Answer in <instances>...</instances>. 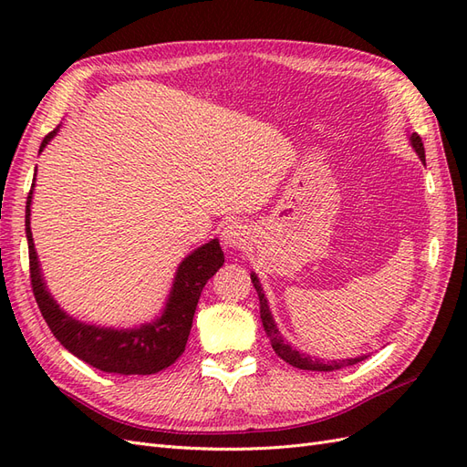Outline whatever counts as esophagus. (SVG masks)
<instances>
[{
	"mask_svg": "<svg viewBox=\"0 0 467 467\" xmlns=\"http://www.w3.org/2000/svg\"><path fill=\"white\" fill-rule=\"evenodd\" d=\"M222 245L225 249H239L247 244V230L239 222H228L220 232Z\"/></svg>",
	"mask_w": 467,
	"mask_h": 467,
	"instance_id": "esophagus-1",
	"label": "esophagus"
}]
</instances>
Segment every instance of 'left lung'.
<instances>
[{
    "instance_id": "obj_1",
    "label": "left lung",
    "mask_w": 467,
    "mask_h": 467,
    "mask_svg": "<svg viewBox=\"0 0 467 467\" xmlns=\"http://www.w3.org/2000/svg\"><path fill=\"white\" fill-rule=\"evenodd\" d=\"M409 142H411V148L417 151L420 161H425V146H422L420 136H419L417 132L409 134ZM251 282H253V286H255V290H257V294H259L261 321H263V327H265V331H266V337L271 338V345H273L275 352H276V355H278L282 360H285V362L296 366V368H300V370L333 372V370L343 368V366H352V364H357V362H360V360H364V358H368L366 355H362V357H357V358L329 360L327 364H325V362H321L319 358H312L309 355H304V352L296 350L288 341H285V337L280 335V331H278V327H276V321H275V317H273L271 307H268V300L265 298L261 280H259V276H257L255 273H251Z\"/></svg>"
}]
</instances>
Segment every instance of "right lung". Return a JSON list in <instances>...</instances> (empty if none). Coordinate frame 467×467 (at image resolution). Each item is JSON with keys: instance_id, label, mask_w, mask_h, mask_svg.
Returning <instances> with one entry per match:
<instances>
[{"instance_id": "1", "label": "right lung", "mask_w": 467, "mask_h": 467, "mask_svg": "<svg viewBox=\"0 0 467 467\" xmlns=\"http://www.w3.org/2000/svg\"><path fill=\"white\" fill-rule=\"evenodd\" d=\"M58 130L60 126L42 140L38 153L48 146V142L58 134ZM35 182L36 169L25 210L31 285L40 314L48 323L54 337L74 357L91 364L93 368L109 374L146 376L171 366L185 352L187 338L192 327L194 309L196 304H199L204 285L223 265V251L218 239H210L208 244L194 249L179 263L173 286L169 290L161 314L155 319L136 325V327L130 329L103 327V325L79 321L74 316L64 312L60 304L54 300V296L50 294L45 282V275H42L31 232V204Z\"/></svg>"}]
</instances>
